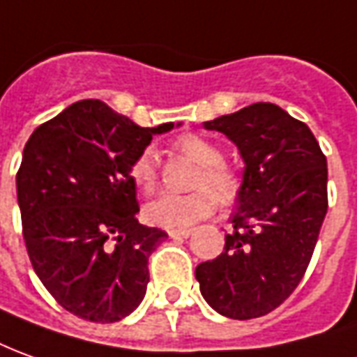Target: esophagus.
<instances>
[{
  "instance_id": "esophagus-1",
  "label": "esophagus",
  "mask_w": 357,
  "mask_h": 357,
  "mask_svg": "<svg viewBox=\"0 0 357 357\" xmlns=\"http://www.w3.org/2000/svg\"><path fill=\"white\" fill-rule=\"evenodd\" d=\"M191 234H193L191 230H168L170 238H189Z\"/></svg>"
}]
</instances>
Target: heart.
I'll return each instance as SVG.
<instances>
[{"instance_id":"heart-1","label":"heart","mask_w":357,"mask_h":357,"mask_svg":"<svg viewBox=\"0 0 357 357\" xmlns=\"http://www.w3.org/2000/svg\"><path fill=\"white\" fill-rule=\"evenodd\" d=\"M176 149L201 166L195 185L211 189L222 203H230L239 191V176L228 164L222 162V151L211 141L199 135H181L176 141ZM129 178L137 187L151 193L156 187V158L153 149H143L129 166ZM206 189H197L187 195L162 193L146 204V218L164 228H189L199 220L211 216L214 211V197Z\"/></svg>"}]
</instances>
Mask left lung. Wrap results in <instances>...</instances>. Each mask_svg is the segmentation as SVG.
Returning <instances> with one entry per match:
<instances>
[{"label": "left lung", "mask_w": 357, "mask_h": 357, "mask_svg": "<svg viewBox=\"0 0 357 357\" xmlns=\"http://www.w3.org/2000/svg\"><path fill=\"white\" fill-rule=\"evenodd\" d=\"M238 146L241 185L234 231L195 268L204 301L224 317L255 319L282 303L305 274L325 220L326 158L303 121L271 102L204 121Z\"/></svg>", "instance_id": "obj_1"}]
</instances>
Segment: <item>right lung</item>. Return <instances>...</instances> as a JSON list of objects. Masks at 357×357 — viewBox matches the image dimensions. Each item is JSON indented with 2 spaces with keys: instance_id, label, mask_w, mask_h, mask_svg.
I'll return each instance as SVG.
<instances>
[{
  "instance_id": "add662e5",
  "label": "right lung",
  "mask_w": 357,
  "mask_h": 357,
  "mask_svg": "<svg viewBox=\"0 0 357 357\" xmlns=\"http://www.w3.org/2000/svg\"><path fill=\"white\" fill-rule=\"evenodd\" d=\"M100 100L71 104L34 129L17 174L22 236L40 282L69 313L116 323L143 301L149 257L168 234L137 220L129 166L154 135Z\"/></svg>"
}]
</instances>
